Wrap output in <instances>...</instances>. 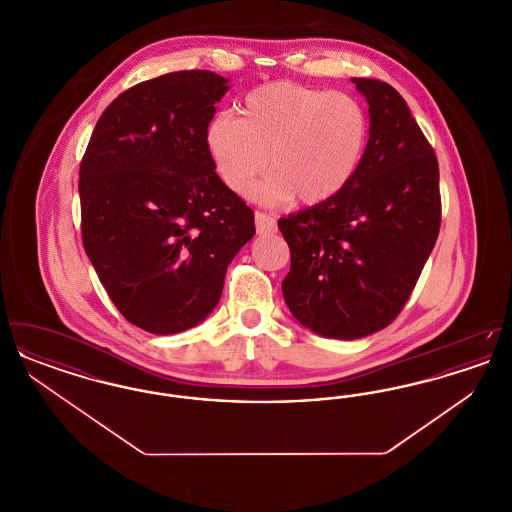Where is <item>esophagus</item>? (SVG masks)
Segmentation results:
<instances>
[{
	"instance_id": "esophagus-1",
	"label": "esophagus",
	"mask_w": 512,
	"mask_h": 512,
	"mask_svg": "<svg viewBox=\"0 0 512 512\" xmlns=\"http://www.w3.org/2000/svg\"><path fill=\"white\" fill-rule=\"evenodd\" d=\"M255 226L259 234H274L276 232V220L265 213H255Z\"/></svg>"
}]
</instances>
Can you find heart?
<instances>
[{
	"label": "heart",
	"instance_id": "b5f03b06",
	"mask_svg": "<svg viewBox=\"0 0 512 512\" xmlns=\"http://www.w3.org/2000/svg\"><path fill=\"white\" fill-rule=\"evenodd\" d=\"M240 113H217L205 126L207 153L234 194H251L270 167L261 195L318 205L357 174L368 138L359 99L278 80L245 94Z\"/></svg>",
	"mask_w": 512,
	"mask_h": 512
}]
</instances>
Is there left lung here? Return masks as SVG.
Wrapping results in <instances>:
<instances>
[{
  "label": "left lung",
  "instance_id": "obj_1",
  "mask_svg": "<svg viewBox=\"0 0 512 512\" xmlns=\"http://www.w3.org/2000/svg\"><path fill=\"white\" fill-rule=\"evenodd\" d=\"M368 103V142L341 194L278 220L292 267L282 293L322 338L359 340L399 315L441 222L434 149L390 84L351 78Z\"/></svg>",
  "mask_w": 512,
  "mask_h": 512
}]
</instances>
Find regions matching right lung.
Listing matches in <instances>:
<instances>
[{
  "mask_svg": "<svg viewBox=\"0 0 512 512\" xmlns=\"http://www.w3.org/2000/svg\"><path fill=\"white\" fill-rule=\"evenodd\" d=\"M230 80L178 71L122 92L80 163L82 242L122 317L149 334L213 313L255 217L215 172L205 126Z\"/></svg>",
  "mask_w": 512,
  "mask_h": 512,
  "instance_id": "obj_1",
  "label": "right lung"
}]
</instances>
